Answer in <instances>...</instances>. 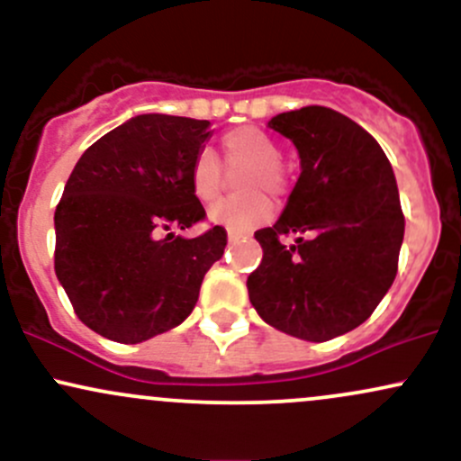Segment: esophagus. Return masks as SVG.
<instances>
[{
    "mask_svg": "<svg viewBox=\"0 0 461 461\" xmlns=\"http://www.w3.org/2000/svg\"><path fill=\"white\" fill-rule=\"evenodd\" d=\"M227 236H230V240H238V238L247 236V231H240V230H227Z\"/></svg>",
    "mask_w": 461,
    "mask_h": 461,
    "instance_id": "34e87169",
    "label": "esophagus"
}]
</instances>
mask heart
<instances>
[{
	"label": "heart",
	"mask_w": 461,
	"mask_h": 461,
	"mask_svg": "<svg viewBox=\"0 0 461 461\" xmlns=\"http://www.w3.org/2000/svg\"><path fill=\"white\" fill-rule=\"evenodd\" d=\"M223 164L236 176V190L242 194L216 203L210 219L230 230H251L271 214V201L288 193V176L282 164V145L268 131L253 125L230 130L221 139ZM225 188V171L212 151H201L190 167V190L199 203L210 205Z\"/></svg>",
	"instance_id": "b5f03b06"
}]
</instances>
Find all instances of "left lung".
<instances>
[{
  "mask_svg": "<svg viewBox=\"0 0 461 461\" xmlns=\"http://www.w3.org/2000/svg\"><path fill=\"white\" fill-rule=\"evenodd\" d=\"M294 142L301 176L282 216L256 231L264 256L247 279L253 308L275 330L325 342L356 330L399 268L405 216L377 140L322 105L268 121ZM303 233L285 248L278 238Z\"/></svg>",
  "mask_w": 461,
  "mask_h": 461,
  "instance_id": "obj_1",
  "label": "left lung"
}]
</instances>
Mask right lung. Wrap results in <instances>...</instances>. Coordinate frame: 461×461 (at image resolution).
<instances>
[{
    "label": "right lung",
    "mask_w": 461,
    "mask_h": 461,
    "mask_svg": "<svg viewBox=\"0 0 461 461\" xmlns=\"http://www.w3.org/2000/svg\"><path fill=\"white\" fill-rule=\"evenodd\" d=\"M210 121L140 114L82 153L56 205L54 268L77 319L123 345L177 327L221 260L225 227L167 234L205 221L190 167Z\"/></svg>",
    "instance_id": "add662e5"
}]
</instances>
